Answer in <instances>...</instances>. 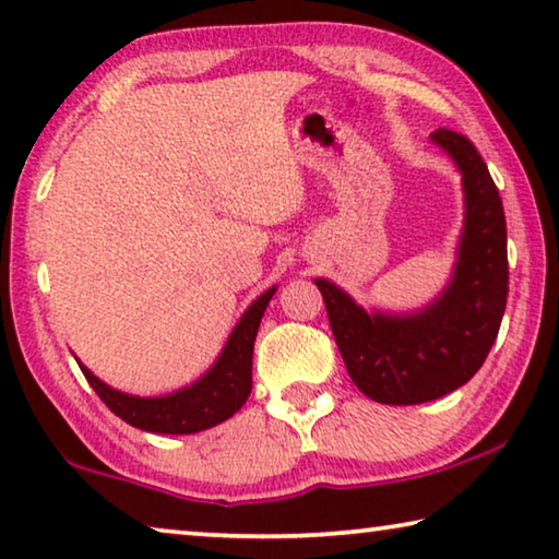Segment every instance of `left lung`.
I'll return each mask as SVG.
<instances>
[{"label": "left lung", "instance_id": "8db88e82", "mask_svg": "<svg viewBox=\"0 0 559 559\" xmlns=\"http://www.w3.org/2000/svg\"><path fill=\"white\" fill-rule=\"evenodd\" d=\"M433 143L456 163L466 194L453 278L419 313H367L335 283L316 278L340 355L357 390L382 404H421L459 390L493 347L508 300L503 202L466 135L441 128Z\"/></svg>", "mask_w": 559, "mask_h": 559}]
</instances>
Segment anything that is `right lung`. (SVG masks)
<instances>
[{
    "label": "right lung",
    "mask_w": 559,
    "mask_h": 559,
    "mask_svg": "<svg viewBox=\"0 0 559 559\" xmlns=\"http://www.w3.org/2000/svg\"><path fill=\"white\" fill-rule=\"evenodd\" d=\"M273 293L276 288H269L261 298L251 302L226 340L212 370L185 390L165 396H132L100 382L81 362L79 367L103 404L122 421H128L130 427L153 433H197L212 429L234 416L249 400L253 343H257L259 323Z\"/></svg>",
    "instance_id": "1"
}]
</instances>
